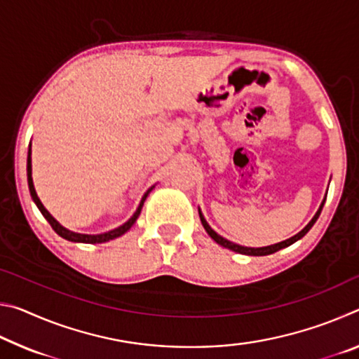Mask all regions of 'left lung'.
Segmentation results:
<instances>
[{
    "label": "left lung",
    "instance_id": "obj_1",
    "mask_svg": "<svg viewBox=\"0 0 359 359\" xmlns=\"http://www.w3.org/2000/svg\"><path fill=\"white\" fill-rule=\"evenodd\" d=\"M325 201H326V198L323 199V201H321V204H320V208H318V210H317V214L313 215V218L311 222H309L306 226H304L299 233L297 234H294L293 238H290V239H287V241H282V242H277V244H274V245H266V247H244V245H239V244H234V242H231V241H228V239H224V238H222L220 234H217L214 229L210 228V224L205 222V218H204V215H203V212H201V209L198 208V212H199V218H201V223H203V226H204V229L208 231V234L210 236L212 239H214L218 245H222V247H224V248H229V250H233V252H236V253H241V255H248V257H264V255H271V253H276V252H278V250H282V248H285V247H290L291 244H294L296 241H299V239H302L304 236H306L309 231H311V228L315 224V222L318 220V217H320V214H321V209H323V205H325Z\"/></svg>",
    "mask_w": 359,
    "mask_h": 359
}]
</instances>
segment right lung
Here are the masks:
<instances>
[{
    "instance_id": "add662e5",
    "label": "right lung",
    "mask_w": 359,
    "mask_h": 359,
    "mask_svg": "<svg viewBox=\"0 0 359 359\" xmlns=\"http://www.w3.org/2000/svg\"><path fill=\"white\" fill-rule=\"evenodd\" d=\"M27 179H28V188H29V194H32V199L34 201V204L38 205V209L41 210V214L44 215L46 220H47L48 223H50V226L53 228V231H55V233H57L58 236H62V238L66 239V241H71V242H82V244H102V242H109V241H112V239L120 238V236H123V234L126 233V231H130V228L133 226V224L136 223L137 217H139V214H141V210H142V205H144L145 198H147L149 193L155 188V185L150 187L149 190L144 193V196H142V199H141V203H139V205H137V209H136L135 214L131 215V218H130L128 222H125L123 224H120L118 228L107 231V233H101V234H82V233H74V231L65 228L62 223L57 222L55 218L52 217L50 212H48V210L44 208V204L41 203V199L38 198V193H36V190H34V184H33V177H32V144H29V147H28Z\"/></svg>"
}]
</instances>
